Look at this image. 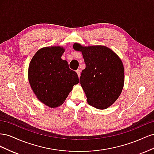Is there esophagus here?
Returning a JSON list of instances; mask_svg holds the SVG:
<instances>
[{
	"label": "esophagus",
	"mask_w": 154,
	"mask_h": 154,
	"mask_svg": "<svg viewBox=\"0 0 154 154\" xmlns=\"http://www.w3.org/2000/svg\"><path fill=\"white\" fill-rule=\"evenodd\" d=\"M76 73L78 74V77L80 78V69H78V70H76Z\"/></svg>",
	"instance_id": "obj_1"
}]
</instances>
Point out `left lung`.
<instances>
[{"mask_svg":"<svg viewBox=\"0 0 154 154\" xmlns=\"http://www.w3.org/2000/svg\"><path fill=\"white\" fill-rule=\"evenodd\" d=\"M74 50L81 51L85 63L80 83L90 105L105 109L112 105L122 93L124 67L113 51L103 45L83 47L75 43Z\"/></svg>","mask_w":154,"mask_h":154,"instance_id":"1","label":"left lung"}]
</instances>
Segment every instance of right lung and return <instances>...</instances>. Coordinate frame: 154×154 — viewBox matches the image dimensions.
Here are the masks:
<instances>
[{
    "mask_svg": "<svg viewBox=\"0 0 154 154\" xmlns=\"http://www.w3.org/2000/svg\"><path fill=\"white\" fill-rule=\"evenodd\" d=\"M62 47H46L39 49L31 59L28 80L35 94L51 108L62 105L74 85L79 83L77 73L69 69L62 59Z\"/></svg>",
    "mask_w": 154,
    "mask_h": 154,
    "instance_id": "1",
    "label": "right lung"
}]
</instances>
